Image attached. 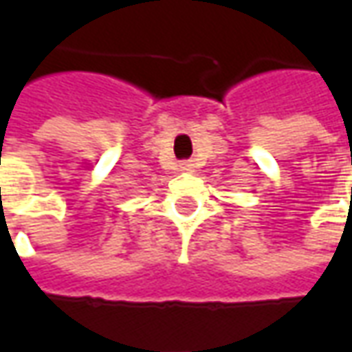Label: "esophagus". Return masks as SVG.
<instances>
[{"label":"esophagus","instance_id":"1","mask_svg":"<svg viewBox=\"0 0 352 352\" xmlns=\"http://www.w3.org/2000/svg\"><path fill=\"white\" fill-rule=\"evenodd\" d=\"M179 168H181V171H192V164H188V162H183Z\"/></svg>","mask_w":352,"mask_h":352}]
</instances>
